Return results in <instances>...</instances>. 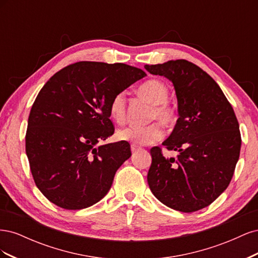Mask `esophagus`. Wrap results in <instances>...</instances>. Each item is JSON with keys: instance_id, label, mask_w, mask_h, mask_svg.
Here are the masks:
<instances>
[{"instance_id": "esophagus-1", "label": "esophagus", "mask_w": 258, "mask_h": 258, "mask_svg": "<svg viewBox=\"0 0 258 258\" xmlns=\"http://www.w3.org/2000/svg\"><path fill=\"white\" fill-rule=\"evenodd\" d=\"M139 151H140V147H138L136 145H131V152H132V154H136Z\"/></svg>"}]
</instances>
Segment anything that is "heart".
<instances>
[{"label":"heart","instance_id":"1","mask_svg":"<svg viewBox=\"0 0 258 258\" xmlns=\"http://www.w3.org/2000/svg\"><path fill=\"white\" fill-rule=\"evenodd\" d=\"M140 95L146 98L152 104L153 110L150 119H158L165 126H170L175 121L176 115L167 101L169 90L165 84L158 81H147L140 86ZM110 116L117 123H122L126 118V96L123 92L117 93L110 104ZM163 131L158 122H153L147 126H128L117 131L116 137L120 141L132 142L137 145H148L159 141Z\"/></svg>","mask_w":258,"mask_h":258}]
</instances>
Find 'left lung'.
Here are the masks:
<instances>
[{
    "label": "left lung",
    "mask_w": 258,
    "mask_h": 258,
    "mask_svg": "<svg viewBox=\"0 0 258 258\" xmlns=\"http://www.w3.org/2000/svg\"><path fill=\"white\" fill-rule=\"evenodd\" d=\"M173 84L178 119L162 142L174 157L151 150L147 182L163 205L190 213L208 207L227 188L239 159L241 136L233 108L220 86L183 59L144 66Z\"/></svg>",
    "instance_id": "left-lung-1"
}]
</instances>
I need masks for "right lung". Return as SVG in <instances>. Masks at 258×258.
<instances>
[{"label":"right lung","mask_w":258,"mask_h":258,"mask_svg":"<svg viewBox=\"0 0 258 258\" xmlns=\"http://www.w3.org/2000/svg\"><path fill=\"white\" fill-rule=\"evenodd\" d=\"M145 76L124 63L82 61L44 85L29 115L26 153L37 188L52 204L86 209L110 190L130 145H96L114 134L112 99Z\"/></svg>","instance_id":"right-lung-1"}]
</instances>
